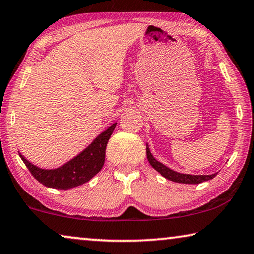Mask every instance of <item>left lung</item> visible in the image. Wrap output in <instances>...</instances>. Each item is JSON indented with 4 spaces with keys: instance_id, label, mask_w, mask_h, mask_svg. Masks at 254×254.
Wrapping results in <instances>:
<instances>
[{
    "instance_id": "left-lung-1",
    "label": "left lung",
    "mask_w": 254,
    "mask_h": 254,
    "mask_svg": "<svg viewBox=\"0 0 254 254\" xmlns=\"http://www.w3.org/2000/svg\"><path fill=\"white\" fill-rule=\"evenodd\" d=\"M146 158H148L150 165H151L154 170L159 172L164 178L171 180L173 182L186 183V185H198V183L208 181V180L213 179L216 175V173H214V174L212 175H191V174H182V173L173 171L167 166H165L164 164H161L158 160L154 159L152 153L150 152L148 144H146Z\"/></svg>"
}]
</instances>
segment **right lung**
Wrapping results in <instances>:
<instances>
[{"label":"right lung","mask_w":254,"mask_h":254,"mask_svg":"<svg viewBox=\"0 0 254 254\" xmlns=\"http://www.w3.org/2000/svg\"><path fill=\"white\" fill-rule=\"evenodd\" d=\"M116 125L117 123L111 125L108 129L98 135L91 144L78 156L55 170L40 168L29 163L21 153L19 156L31 174L43 186L60 190L74 188L89 181L102 170L105 160L106 144L115 130Z\"/></svg>","instance_id":"obj_1"}]
</instances>
